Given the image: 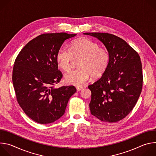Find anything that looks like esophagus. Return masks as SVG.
<instances>
[{"instance_id": "1", "label": "esophagus", "mask_w": 156, "mask_h": 156, "mask_svg": "<svg viewBox=\"0 0 156 156\" xmlns=\"http://www.w3.org/2000/svg\"><path fill=\"white\" fill-rule=\"evenodd\" d=\"M76 88L77 91H81V90H83V86H76Z\"/></svg>"}]
</instances>
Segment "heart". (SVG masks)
I'll return each mask as SVG.
<instances>
[{
	"label": "heart",
	"instance_id": "b5f03b06",
	"mask_svg": "<svg viewBox=\"0 0 156 156\" xmlns=\"http://www.w3.org/2000/svg\"><path fill=\"white\" fill-rule=\"evenodd\" d=\"M87 38H79L70 44V49L64 47L58 49L56 54V62L58 67L69 71L74 58H78L79 67L65 76V81L69 84L78 86L84 83L91 76L97 78L107 70L110 55L105 48Z\"/></svg>",
	"mask_w": 156,
	"mask_h": 156
}]
</instances>
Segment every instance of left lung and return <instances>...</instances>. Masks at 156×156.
Returning a JSON list of instances; mask_svg holds the SVG:
<instances>
[{
    "mask_svg": "<svg viewBox=\"0 0 156 156\" xmlns=\"http://www.w3.org/2000/svg\"><path fill=\"white\" fill-rule=\"evenodd\" d=\"M96 37L110 55L102 77L88 88L91 91V113L108 123L124 119L135 106L143 87L142 64L137 52L122 38L109 33H85Z\"/></svg>",
    "mask_w": 156,
    "mask_h": 156,
    "instance_id": "8db88e82",
    "label": "left lung"
}]
</instances>
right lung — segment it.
<instances>
[{"mask_svg": "<svg viewBox=\"0 0 156 156\" xmlns=\"http://www.w3.org/2000/svg\"><path fill=\"white\" fill-rule=\"evenodd\" d=\"M76 34H41L30 41L15 59L12 81L17 101L33 121L48 124L65 113L75 86L54 87L62 73L58 70L56 54L64 41Z\"/></svg>", "mask_w": 156, "mask_h": 156, "instance_id": "1", "label": "right lung"}]
</instances>
